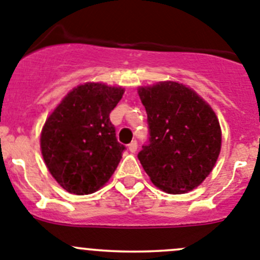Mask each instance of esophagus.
Here are the masks:
<instances>
[{
  "label": "esophagus",
  "mask_w": 260,
  "mask_h": 260,
  "mask_svg": "<svg viewBox=\"0 0 260 260\" xmlns=\"http://www.w3.org/2000/svg\"><path fill=\"white\" fill-rule=\"evenodd\" d=\"M137 141H132L129 145H128V150H129L131 152H136V150H137Z\"/></svg>",
  "instance_id": "1"
}]
</instances>
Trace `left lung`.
Wrapping results in <instances>:
<instances>
[{
  "mask_svg": "<svg viewBox=\"0 0 260 260\" xmlns=\"http://www.w3.org/2000/svg\"><path fill=\"white\" fill-rule=\"evenodd\" d=\"M146 109L149 140L138 152L155 186L168 193L198 187L212 172L220 151L219 122L192 89L160 82L138 89Z\"/></svg>",
  "mask_w": 260,
  "mask_h": 260,
  "instance_id": "obj_1",
  "label": "left lung"
}]
</instances>
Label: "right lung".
<instances>
[{
  "instance_id": "add662e5",
  "label": "right lung",
  "mask_w": 260,
  "mask_h": 260,
  "mask_svg": "<svg viewBox=\"0 0 260 260\" xmlns=\"http://www.w3.org/2000/svg\"><path fill=\"white\" fill-rule=\"evenodd\" d=\"M123 93L120 87L82 84L46 120L41 135L43 159L68 192L88 195L113 176L125 146L116 140L110 113Z\"/></svg>"
}]
</instances>
